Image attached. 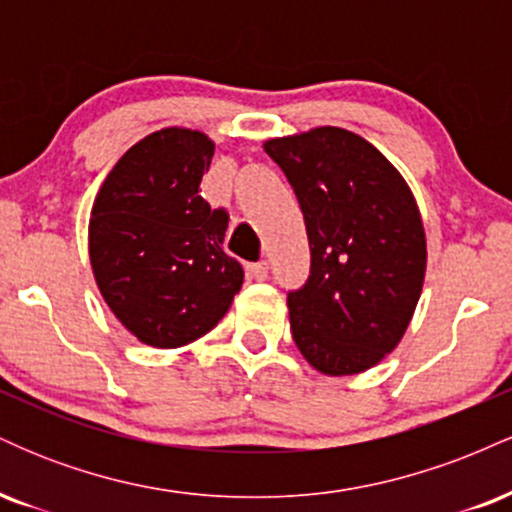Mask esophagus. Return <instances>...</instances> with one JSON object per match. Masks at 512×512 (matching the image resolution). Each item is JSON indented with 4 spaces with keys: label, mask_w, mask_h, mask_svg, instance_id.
Returning <instances> with one entry per match:
<instances>
[{
    "label": "esophagus",
    "mask_w": 512,
    "mask_h": 512,
    "mask_svg": "<svg viewBox=\"0 0 512 512\" xmlns=\"http://www.w3.org/2000/svg\"><path fill=\"white\" fill-rule=\"evenodd\" d=\"M269 274V267L267 262H255V264H248V279L252 281H264Z\"/></svg>",
    "instance_id": "34e87169"
}]
</instances>
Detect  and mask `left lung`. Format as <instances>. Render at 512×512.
<instances>
[{"instance_id":"8db88e82","label":"left lung","mask_w":512,"mask_h":512,"mask_svg":"<svg viewBox=\"0 0 512 512\" xmlns=\"http://www.w3.org/2000/svg\"><path fill=\"white\" fill-rule=\"evenodd\" d=\"M264 151L301 204L310 276L289 293L291 334L325 375H356L395 351L426 276V233L407 180L342 127L276 137Z\"/></svg>"}]
</instances>
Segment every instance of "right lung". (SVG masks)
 Masks as SVG:
<instances>
[{"label":"right lung","mask_w":512,"mask_h":512,"mask_svg":"<svg viewBox=\"0 0 512 512\" xmlns=\"http://www.w3.org/2000/svg\"><path fill=\"white\" fill-rule=\"evenodd\" d=\"M214 142L166 127L122 154L98 190L88 257L101 296L142 344L178 349L219 325L243 286L228 214L199 195Z\"/></svg>","instance_id":"1"}]
</instances>
